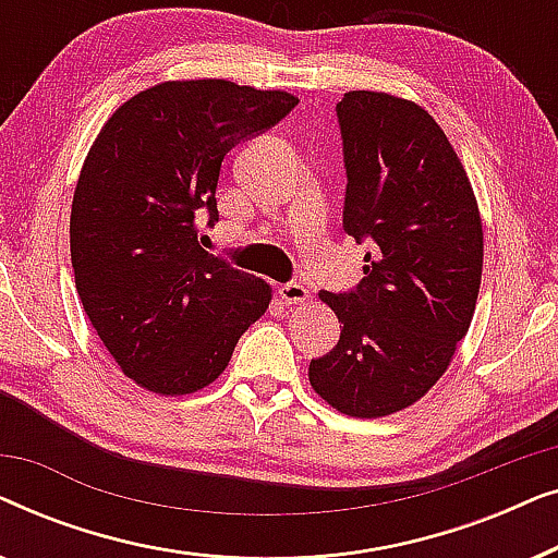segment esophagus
Listing matches in <instances>:
<instances>
[{
  "label": "esophagus",
  "mask_w": 558,
  "mask_h": 558,
  "mask_svg": "<svg viewBox=\"0 0 558 558\" xmlns=\"http://www.w3.org/2000/svg\"><path fill=\"white\" fill-rule=\"evenodd\" d=\"M279 296L284 304H304L310 300V289L296 284V281H289V284L279 287Z\"/></svg>",
  "instance_id": "1"
}]
</instances>
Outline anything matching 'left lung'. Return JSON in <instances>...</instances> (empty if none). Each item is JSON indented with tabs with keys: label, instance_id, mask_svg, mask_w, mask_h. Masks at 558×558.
Segmentation results:
<instances>
[{
	"label": "left lung",
	"instance_id": "left-lung-1",
	"mask_svg": "<svg viewBox=\"0 0 558 558\" xmlns=\"http://www.w3.org/2000/svg\"><path fill=\"white\" fill-rule=\"evenodd\" d=\"M348 190L342 226L373 243L355 292H319L340 340L310 363L319 399L380 418L424 399L470 330L483 218L462 159L422 106L384 90L338 104Z\"/></svg>",
	"mask_w": 558,
	"mask_h": 558
}]
</instances>
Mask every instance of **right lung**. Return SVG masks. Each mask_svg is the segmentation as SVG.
I'll return each instance as SVG.
<instances>
[{"mask_svg":"<svg viewBox=\"0 0 558 558\" xmlns=\"http://www.w3.org/2000/svg\"><path fill=\"white\" fill-rule=\"evenodd\" d=\"M300 98L223 78L165 81L129 98L90 144L71 205L83 310L124 376L159 396L210 386L269 310L271 287L197 243L218 220L223 157Z\"/></svg>","mask_w":558,"mask_h":558,"instance_id":"right-lung-1","label":"right lung"}]
</instances>
